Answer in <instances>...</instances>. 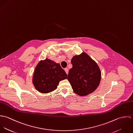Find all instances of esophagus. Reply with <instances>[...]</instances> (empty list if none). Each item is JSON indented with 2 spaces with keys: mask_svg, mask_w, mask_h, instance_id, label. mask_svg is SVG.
Returning a JSON list of instances; mask_svg holds the SVG:
<instances>
[{
  "mask_svg": "<svg viewBox=\"0 0 133 133\" xmlns=\"http://www.w3.org/2000/svg\"><path fill=\"white\" fill-rule=\"evenodd\" d=\"M64 71H65V72H66V74H68V73H69V69H68V68H65V69H64Z\"/></svg>",
  "mask_w": 133,
  "mask_h": 133,
  "instance_id": "1",
  "label": "esophagus"
}]
</instances>
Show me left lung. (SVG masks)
<instances>
[{"mask_svg":"<svg viewBox=\"0 0 133 133\" xmlns=\"http://www.w3.org/2000/svg\"><path fill=\"white\" fill-rule=\"evenodd\" d=\"M68 79L74 92L80 96L93 92L99 84L101 72L95 61L85 53L73 57Z\"/></svg>","mask_w":133,"mask_h":133,"instance_id":"1","label":"left lung"}]
</instances>
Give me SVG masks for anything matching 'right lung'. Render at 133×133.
Listing matches in <instances>:
<instances>
[{"label":"right lung","instance_id":"right-lung-1","mask_svg":"<svg viewBox=\"0 0 133 133\" xmlns=\"http://www.w3.org/2000/svg\"><path fill=\"white\" fill-rule=\"evenodd\" d=\"M66 78V73L59 63L46 59L37 65L33 83L39 92L48 93L57 89L60 81Z\"/></svg>","mask_w":133,"mask_h":133}]
</instances>
